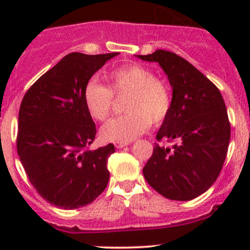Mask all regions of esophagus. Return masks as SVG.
<instances>
[{"mask_svg": "<svg viewBox=\"0 0 250 250\" xmlns=\"http://www.w3.org/2000/svg\"><path fill=\"white\" fill-rule=\"evenodd\" d=\"M127 145H129V143H121V141H116V143H115V146L117 148H122V147H125V146H127Z\"/></svg>", "mask_w": 250, "mask_h": 250, "instance_id": "1", "label": "esophagus"}]
</instances>
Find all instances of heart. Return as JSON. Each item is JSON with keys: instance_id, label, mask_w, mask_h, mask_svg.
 Wrapping results in <instances>:
<instances>
[{"instance_id": "b5f03b06", "label": "heart", "mask_w": 250, "mask_h": 250, "mask_svg": "<svg viewBox=\"0 0 250 250\" xmlns=\"http://www.w3.org/2000/svg\"><path fill=\"white\" fill-rule=\"evenodd\" d=\"M107 87L89 81L83 88V103L95 121H105L111 115L113 97H123L127 113L103 125L100 135L109 141L129 143L150 128L161 125L173 107V94L165 80L156 77L148 67L128 64L106 75Z\"/></svg>"}]
</instances>
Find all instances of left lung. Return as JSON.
<instances>
[{
  "mask_svg": "<svg viewBox=\"0 0 250 250\" xmlns=\"http://www.w3.org/2000/svg\"><path fill=\"white\" fill-rule=\"evenodd\" d=\"M156 62L173 88V107L158 130L152 156L144 167L146 181L163 197L190 201L206 192L223 169L231 125L220 90L192 64L168 50L138 55Z\"/></svg>",
  "mask_w": 250,
  "mask_h": 250,
  "instance_id": "8db88e82",
  "label": "left lung"
}]
</instances>
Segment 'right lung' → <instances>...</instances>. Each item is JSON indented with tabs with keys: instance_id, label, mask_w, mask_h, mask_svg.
<instances>
[{
	"instance_id": "add662e5",
	"label": "right lung",
	"mask_w": 250,
	"mask_h": 250,
	"mask_svg": "<svg viewBox=\"0 0 250 250\" xmlns=\"http://www.w3.org/2000/svg\"><path fill=\"white\" fill-rule=\"evenodd\" d=\"M118 53H70L25 93L19 109L17 150L42 198L62 209L92 203L109 183L112 144L89 150L97 128L83 103L90 77Z\"/></svg>"
}]
</instances>
